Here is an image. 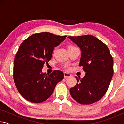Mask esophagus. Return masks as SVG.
<instances>
[{
	"instance_id": "esophagus-1",
	"label": "esophagus",
	"mask_w": 124,
	"mask_h": 124,
	"mask_svg": "<svg viewBox=\"0 0 124 124\" xmlns=\"http://www.w3.org/2000/svg\"><path fill=\"white\" fill-rule=\"evenodd\" d=\"M64 78H67L68 77H70L72 75H71V74H70V73H68L67 72H64Z\"/></svg>"
}]
</instances>
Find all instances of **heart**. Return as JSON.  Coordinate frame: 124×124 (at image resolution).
I'll return each instance as SVG.
<instances>
[{
    "mask_svg": "<svg viewBox=\"0 0 124 124\" xmlns=\"http://www.w3.org/2000/svg\"><path fill=\"white\" fill-rule=\"evenodd\" d=\"M73 47V46H70L69 47ZM66 69L67 70H70V67H66Z\"/></svg>",
    "mask_w": 124,
    "mask_h": 124,
    "instance_id": "b5f03b06",
    "label": "heart"
}]
</instances>
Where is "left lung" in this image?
Wrapping results in <instances>:
<instances>
[{
	"mask_svg": "<svg viewBox=\"0 0 124 124\" xmlns=\"http://www.w3.org/2000/svg\"><path fill=\"white\" fill-rule=\"evenodd\" d=\"M81 50L79 66L86 73L83 78L75 77L76 85L70 95L81 104H90L104 95L113 75V60L106 44L91 35L68 37Z\"/></svg>",
	"mask_w": 124,
	"mask_h": 124,
	"instance_id": "left-lung-1",
	"label": "left lung"
}]
</instances>
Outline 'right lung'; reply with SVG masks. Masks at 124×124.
Wrapping results in <instances>:
<instances>
[{
	"label": "right lung",
	"instance_id": "1",
	"mask_svg": "<svg viewBox=\"0 0 124 124\" xmlns=\"http://www.w3.org/2000/svg\"><path fill=\"white\" fill-rule=\"evenodd\" d=\"M67 36L48 32L34 34L20 45L14 62V80L23 97L32 103H41L52 95L57 84L64 78L61 71L50 75L42 72L45 62L52 57L54 47Z\"/></svg>",
	"mask_w": 124,
	"mask_h": 124
}]
</instances>
